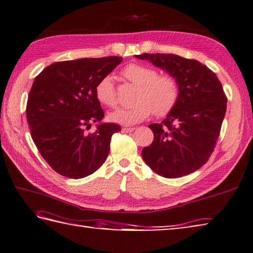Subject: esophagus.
<instances>
[{"label": "esophagus", "instance_id": "1", "mask_svg": "<svg viewBox=\"0 0 253 253\" xmlns=\"http://www.w3.org/2000/svg\"><path fill=\"white\" fill-rule=\"evenodd\" d=\"M135 127H123L122 131L123 132H131V131H134Z\"/></svg>", "mask_w": 253, "mask_h": 253}]
</instances>
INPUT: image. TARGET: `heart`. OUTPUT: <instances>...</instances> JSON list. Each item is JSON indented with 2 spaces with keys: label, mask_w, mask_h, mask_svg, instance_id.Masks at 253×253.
I'll list each match as a JSON object with an SVG mask.
<instances>
[{
  "label": "heart",
  "mask_w": 253,
  "mask_h": 253,
  "mask_svg": "<svg viewBox=\"0 0 253 253\" xmlns=\"http://www.w3.org/2000/svg\"><path fill=\"white\" fill-rule=\"evenodd\" d=\"M128 83L135 84L132 101L128 108L118 109L109 115L113 122L133 124L148 119L153 113L166 117L177 105L180 91L171 75L158 74L155 68L140 63H130L121 71ZM96 99L107 107L118 105V96L111 76H104L95 86Z\"/></svg>",
  "instance_id": "obj_1"
}]
</instances>
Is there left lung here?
<instances>
[{"mask_svg":"<svg viewBox=\"0 0 253 253\" xmlns=\"http://www.w3.org/2000/svg\"><path fill=\"white\" fill-rule=\"evenodd\" d=\"M167 70L177 81V105L160 124H151L154 140L142 158L164 178L189 174L209 160L220 135L227 98L216 74L206 65L173 53L135 56Z\"/></svg>","mask_w":253,"mask_h":253,"instance_id":"1","label":"left lung"}]
</instances>
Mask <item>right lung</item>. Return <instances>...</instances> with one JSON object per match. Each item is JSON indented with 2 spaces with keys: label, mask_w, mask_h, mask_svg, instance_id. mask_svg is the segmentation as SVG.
I'll return each instance as SVG.
<instances>
[{
  "label": "right lung",
  "mask_w": 253,
  "mask_h": 253,
  "mask_svg": "<svg viewBox=\"0 0 253 253\" xmlns=\"http://www.w3.org/2000/svg\"><path fill=\"white\" fill-rule=\"evenodd\" d=\"M123 61L122 57L79 59L53 63L35 78L27 102L33 141L49 167L61 175L82 179L99 169L121 127L91 124L104 117L95 86Z\"/></svg>",
  "instance_id": "obj_1"
}]
</instances>
